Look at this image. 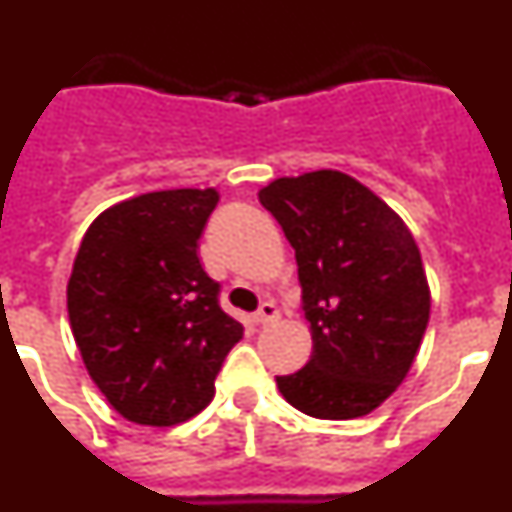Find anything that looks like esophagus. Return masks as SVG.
Listing matches in <instances>:
<instances>
[{
  "instance_id": "esophagus-1",
  "label": "esophagus",
  "mask_w": 512,
  "mask_h": 512,
  "mask_svg": "<svg viewBox=\"0 0 512 512\" xmlns=\"http://www.w3.org/2000/svg\"><path fill=\"white\" fill-rule=\"evenodd\" d=\"M277 318H279L277 305H274V302H264V305L259 307V312L253 315V323H256V325H269V323H274V320H277Z\"/></svg>"
}]
</instances>
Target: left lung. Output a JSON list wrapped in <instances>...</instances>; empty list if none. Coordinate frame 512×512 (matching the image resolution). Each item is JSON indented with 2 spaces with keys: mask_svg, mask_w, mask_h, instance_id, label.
Listing matches in <instances>:
<instances>
[{
  "mask_svg": "<svg viewBox=\"0 0 512 512\" xmlns=\"http://www.w3.org/2000/svg\"><path fill=\"white\" fill-rule=\"evenodd\" d=\"M295 248L312 356L277 377L305 415L348 420L379 408L413 366L431 295L408 225L341 171L284 176L259 192Z\"/></svg>",
  "mask_w": 512,
  "mask_h": 512,
  "instance_id": "8db88e82",
  "label": "left lung"
}]
</instances>
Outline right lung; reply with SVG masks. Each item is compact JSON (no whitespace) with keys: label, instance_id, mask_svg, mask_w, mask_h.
I'll list each match as a JSON object with an SVG mask.
<instances>
[{"label":"right lung","instance_id":"right-lung-1","mask_svg":"<svg viewBox=\"0 0 512 512\" xmlns=\"http://www.w3.org/2000/svg\"><path fill=\"white\" fill-rule=\"evenodd\" d=\"M217 200L215 189L140 194L104 210L76 253V346L102 395L133 423H184L207 408L243 338L197 256Z\"/></svg>","mask_w":512,"mask_h":512}]
</instances>
